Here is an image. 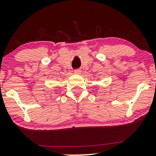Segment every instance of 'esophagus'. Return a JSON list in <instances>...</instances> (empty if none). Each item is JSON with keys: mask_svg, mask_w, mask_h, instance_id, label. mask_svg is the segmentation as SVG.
Returning a JSON list of instances; mask_svg holds the SVG:
<instances>
[{"mask_svg": "<svg viewBox=\"0 0 156 156\" xmlns=\"http://www.w3.org/2000/svg\"><path fill=\"white\" fill-rule=\"evenodd\" d=\"M74 73H76V74H77V75H80V73H81V69H76V70L74 71Z\"/></svg>", "mask_w": 156, "mask_h": 156, "instance_id": "34e87169", "label": "esophagus"}]
</instances>
